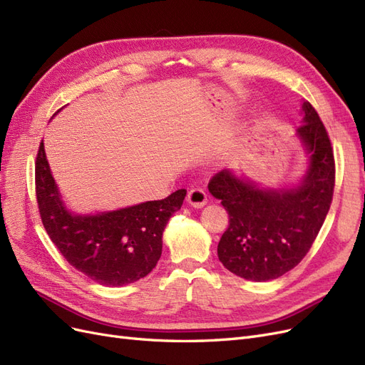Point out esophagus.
<instances>
[{
    "instance_id": "esophagus-1",
    "label": "esophagus",
    "mask_w": 365,
    "mask_h": 365,
    "mask_svg": "<svg viewBox=\"0 0 365 365\" xmlns=\"http://www.w3.org/2000/svg\"><path fill=\"white\" fill-rule=\"evenodd\" d=\"M187 202H189L195 208H201L207 204V193L204 189L200 187H193L190 192L187 193Z\"/></svg>"
}]
</instances>
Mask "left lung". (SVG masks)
Instances as JSON below:
<instances>
[{"instance_id":"1","label":"left lung","mask_w":365,"mask_h":365,"mask_svg":"<svg viewBox=\"0 0 365 365\" xmlns=\"http://www.w3.org/2000/svg\"><path fill=\"white\" fill-rule=\"evenodd\" d=\"M297 129L309 153L303 182L289 190H263L230 170L217 172L208 190L228 212V228L217 245L224 267L242 279L268 282L295 268L311 250L332 204L335 158L315 108L303 103Z\"/></svg>"}]
</instances>
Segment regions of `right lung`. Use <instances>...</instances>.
I'll list each match as a JSON object with an SVG mask.
<instances>
[{
  "label": "right lung",
  "instance_id": "obj_1",
  "mask_svg": "<svg viewBox=\"0 0 365 365\" xmlns=\"http://www.w3.org/2000/svg\"><path fill=\"white\" fill-rule=\"evenodd\" d=\"M36 201L42 225L77 271L103 286L134 283L157 267L163 231L182 205L187 190L115 212L73 215L65 208L50 172L43 143L35 163Z\"/></svg>",
  "mask_w": 365,
  "mask_h": 365
}]
</instances>
